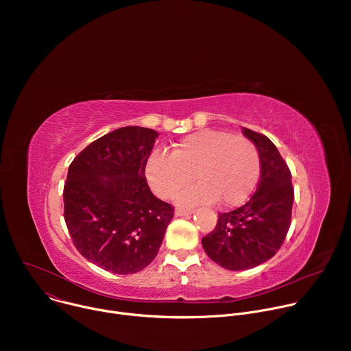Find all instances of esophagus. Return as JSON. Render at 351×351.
Masks as SVG:
<instances>
[{
  "label": "esophagus",
  "instance_id": "1",
  "mask_svg": "<svg viewBox=\"0 0 351 351\" xmlns=\"http://www.w3.org/2000/svg\"><path fill=\"white\" fill-rule=\"evenodd\" d=\"M176 217H189V215H191L193 214V210H182V208H179V210H176Z\"/></svg>",
  "mask_w": 351,
  "mask_h": 351
}]
</instances>
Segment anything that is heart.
<instances>
[{"label": "heart", "mask_w": 351, "mask_h": 351, "mask_svg": "<svg viewBox=\"0 0 351 351\" xmlns=\"http://www.w3.org/2000/svg\"><path fill=\"white\" fill-rule=\"evenodd\" d=\"M145 178L161 198H172L194 179L197 184L178 197L184 207L243 204L260 179V156L247 137L217 129L197 130L179 140L172 153L154 152L145 161Z\"/></svg>", "instance_id": "heart-1"}]
</instances>
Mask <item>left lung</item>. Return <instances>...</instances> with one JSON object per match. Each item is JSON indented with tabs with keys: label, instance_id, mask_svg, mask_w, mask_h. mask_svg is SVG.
<instances>
[{
	"label": "left lung",
	"instance_id": "left-lung-1",
	"mask_svg": "<svg viewBox=\"0 0 351 351\" xmlns=\"http://www.w3.org/2000/svg\"><path fill=\"white\" fill-rule=\"evenodd\" d=\"M260 156L261 176L248 202L221 213L215 229L203 237L207 256L229 271H244L271 260L280 248L291 221V173L276 145L264 134L243 128Z\"/></svg>",
	"mask_w": 351,
	"mask_h": 351
}]
</instances>
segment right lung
Wrapping results in <instances>:
<instances>
[{"label": "right lung", "instance_id": "add662e5", "mask_svg": "<svg viewBox=\"0 0 351 351\" xmlns=\"http://www.w3.org/2000/svg\"><path fill=\"white\" fill-rule=\"evenodd\" d=\"M158 136L148 128H121L90 143L69 165L68 230L86 260L112 274H136L152 264L173 218L144 175Z\"/></svg>", "mask_w": 351, "mask_h": 351}]
</instances>
